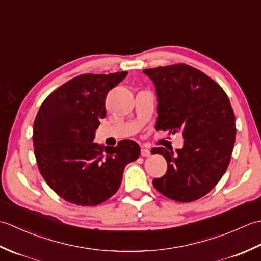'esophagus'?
I'll use <instances>...</instances> for the list:
<instances>
[{
  "label": "esophagus",
  "mask_w": 261,
  "mask_h": 261,
  "mask_svg": "<svg viewBox=\"0 0 261 261\" xmlns=\"http://www.w3.org/2000/svg\"><path fill=\"white\" fill-rule=\"evenodd\" d=\"M151 154L150 150L149 149H146V148H141V156L142 157H149Z\"/></svg>",
  "instance_id": "34e87169"
}]
</instances>
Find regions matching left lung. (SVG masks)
<instances>
[{
    "label": "left lung",
    "instance_id": "obj_1",
    "mask_svg": "<svg viewBox=\"0 0 261 261\" xmlns=\"http://www.w3.org/2000/svg\"><path fill=\"white\" fill-rule=\"evenodd\" d=\"M143 73L156 86V129L181 131L184 138V146L176 152L153 149V154L165 157L167 171L152 184L174 201H196L218 184L230 164L236 123L229 97L218 83L190 65L148 68Z\"/></svg>",
    "mask_w": 261,
    "mask_h": 261
}]
</instances>
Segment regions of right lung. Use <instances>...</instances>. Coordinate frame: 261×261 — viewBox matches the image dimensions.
<instances>
[{
  "mask_svg": "<svg viewBox=\"0 0 261 261\" xmlns=\"http://www.w3.org/2000/svg\"><path fill=\"white\" fill-rule=\"evenodd\" d=\"M127 71L83 74L59 86L43 101L33 123L38 168L65 201L94 206L119 190L125 166L140 156V147L122 140L116 147L93 142L105 98Z\"/></svg>",
  "mask_w": 261,
  "mask_h": 261,
  "instance_id": "right-lung-1",
  "label": "right lung"
}]
</instances>
